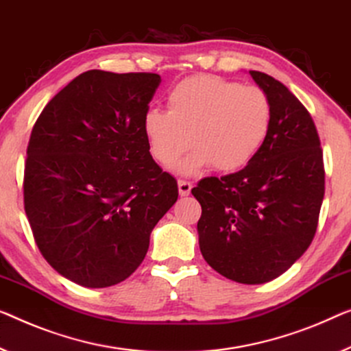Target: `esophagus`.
<instances>
[{"instance_id":"esophagus-1","label":"esophagus","mask_w":351,"mask_h":351,"mask_svg":"<svg viewBox=\"0 0 351 351\" xmlns=\"http://www.w3.org/2000/svg\"><path fill=\"white\" fill-rule=\"evenodd\" d=\"M191 189H192V182L184 181V180L178 181V191H180V195H181V197H187V195H189Z\"/></svg>"}]
</instances>
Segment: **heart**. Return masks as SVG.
<instances>
[{
    "mask_svg": "<svg viewBox=\"0 0 351 351\" xmlns=\"http://www.w3.org/2000/svg\"><path fill=\"white\" fill-rule=\"evenodd\" d=\"M165 106L167 112L145 113L143 137L162 167L173 165L189 143L195 146L178 164L181 175L209 165L219 171L241 169L265 143L273 117L261 88L205 74L176 83Z\"/></svg>",
    "mask_w": 351,
    "mask_h": 351,
    "instance_id": "b5f03b06",
    "label": "heart"
}]
</instances>
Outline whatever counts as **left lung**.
<instances>
[{"mask_svg":"<svg viewBox=\"0 0 351 351\" xmlns=\"http://www.w3.org/2000/svg\"><path fill=\"white\" fill-rule=\"evenodd\" d=\"M269 97L273 117L258 153L237 173L209 176L192 189L203 258L239 284L284 274L309 247L325 195V169L315 124L289 88L249 71Z\"/></svg>","mask_w":351,"mask_h":351,"instance_id":"left-lung-1","label":"left lung"}]
</instances>
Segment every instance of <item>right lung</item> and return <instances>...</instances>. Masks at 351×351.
Returning a JSON list of instances; mask_svg holds the SVG:
<instances>
[{
  "instance_id": "1",
  "label": "right lung",
  "mask_w": 351,
  "mask_h": 351,
  "mask_svg": "<svg viewBox=\"0 0 351 351\" xmlns=\"http://www.w3.org/2000/svg\"><path fill=\"white\" fill-rule=\"evenodd\" d=\"M158 74L88 71L47 104L26 151L25 213L51 268L82 287L119 284L178 198L142 121Z\"/></svg>"
}]
</instances>
